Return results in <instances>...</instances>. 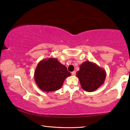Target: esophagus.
I'll return each mask as SVG.
<instances>
[{"instance_id":"esophagus-1","label":"esophagus","mask_w":130,"mask_h":130,"mask_svg":"<svg viewBox=\"0 0 130 130\" xmlns=\"http://www.w3.org/2000/svg\"><path fill=\"white\" fill-rule=\"evenodd\" d=\"M71 74H72V75H73V76H75V75H76V72H75V71L72 72L71 73Z\"/></svg>"}]
</instances>
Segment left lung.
Wrapping results in <instances>:
<instances>
[{
    "instance_id": "8db88e82",
    "label": "left lung",
    "mask_w": 130,
    "mask_h": 130,
    "mask_svg": "<svg viewBox=\"0 0 130 130\" xmlns=\"http://www.w3.org/2000/svg\"><path fill=\"white\" fill-rule=\"evenodd\" d=\"M76 76L83 89L90 92L95 91L104 84L106 72L96 63L87 61L80 65Z\"/></svg>"
}]
</instances>
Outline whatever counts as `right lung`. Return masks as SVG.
<instances>
[{
  "instance_id": "obj_1",
  "label": "right lung",
  "mask_w": 130,
  "mask_h": 130,
  "mask_svg": "<svg viewBox=\"0 0 130 130\" xmlns=\"http://www.w3.org/2000/svg\"><path fill=\"white\" fill-rule=\"evenodd\" d=\"M71 74L67 67L57 58H49L39 62L34 72V80L37 86L43 92L59 90L67 77Z\"/></svg>"
}]
</instances>
